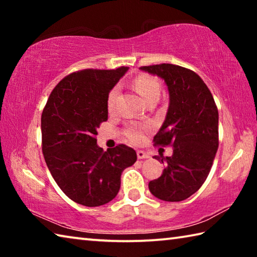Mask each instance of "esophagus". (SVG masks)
Listing matches in <instances>:
<instances>
[{"label":"esophagus","instance_id":"obj_1","mask_svg":"<svg viewBox=\"0 0 257 257\" xmlns=\"http://www.w3.org/2000/svg\"><path fill=\"white\" fill-rule=\"evenodd\" d=\"M137 156H138V159H149L150 158V155L146 153V152H144V151H137Z\"/></svg>","mask_w":257,"mask_h":257}]
</instances>
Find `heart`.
Instances as JSON below:
<instances>
[{"label": "heart", "mask_w": 257, "mask_h": 257, "mask_svg": "<svg viewBox=\"0 0 257 257\" xmlns=\"http://www.w3.org/2000/svg\"><path fill=\"white\" fill-rule=\"evenodd\" d=\"M134 86L146 102H149L152 98L160 96L161 85L158 78H155L154 76L147 75V73H142V75L137 76L134 79ZM118 93V86H114L110 92H108L106 99V105L108 111L114 110ZM127 136L130 141L134 143H141L143 141V138H144V129L139 127V125H130L127 129Z\"/></svg>", "instance_id": "b5f03b06"}]
</instances>
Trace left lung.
I'll return each mask as SVG.
<instances>
[{"instance_id":"8db88e82","label":"left lung","mask_w":257,"mask_h":257,"mask_svg":"<svg viewBox=\"0 0 257 257\" xmlns=\"http://www.w3.org/2000/svg\"><path fill=\"white\" fill-rule=\"evenodd\" d=\"M142 70L164 79L170 103L154 136V145L172 146L173 154L156 158L165 163L162 176L150 181L155 197L180 202L201 188L219 147V112L205 82L196 72L176 64L145 66Z\"/></svg>"}]
</instances>
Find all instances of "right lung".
<instances>
[{"mask_svg": "<svg viewBox=\"0 0 257 257\" xmlns=\"http://www.w3.org/2000/svg\"><path fill=\"white\" fill-rule=\"evenodd\" d=\"M127 67L85 69L54 87L42 113V151L52 177L67 196L85 206H101L119 193L121 173L136 162L124 144L104 152L97 128L107 120V94Z\"/></svg>", "mask_w": 257, "mask_h": 257, "instance_id": "right-lung-1", "label": "right lung"}]
</instances>
